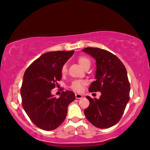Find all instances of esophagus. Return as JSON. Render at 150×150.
<instances>
[{"mask_svg":"<svg viewBox=\"0 0 150 150\" xmlns=\"http://www.w3.org/2000/svg\"><path fill=\"white\" fill-rule=\"evenodd\" d=\"M75 97H76V98H78V99H79V98H81L83 97V95H81V94L76 93L75 94Z\"/></svg>","mask_w":150,"mask_h":150,"instance_id":"34e87169","label":"esophagus"}]
</instances>
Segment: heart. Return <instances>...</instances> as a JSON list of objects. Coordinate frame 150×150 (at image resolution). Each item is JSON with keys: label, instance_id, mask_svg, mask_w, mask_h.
<instances>
[{"label": "heart", "instance_id": "b5f03b06", "mask_svg": "<svg viewBox=\"0 0 150 150\" xmlns=\"http://www.w3.org/2000/svg\"><path fill=\"white\" fill-rule=\"evenodd\" d=\"M78 63H79V65L82 67L83 69H85V67H87V66H90L91 65V60L87 56H80L78 57L77 59ZM67 71V65H63L61 69V72H62V75L66 74V73ZM85 82L82 80H76L74 81L72 83L71 85V88H72L73 91H76V92H81L84 89V87L85 86Z\"/></svg>", "mask_w": 150, "mask_h": 150}]
</instances>
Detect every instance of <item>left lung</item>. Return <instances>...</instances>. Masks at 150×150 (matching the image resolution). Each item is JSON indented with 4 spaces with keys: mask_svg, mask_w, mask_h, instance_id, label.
Masks as SVG:
<instances>
[{
    "mask_svg": "<svg viewBox=\"0 0 150 150\" xmlns=\"http://www.w3.org/2000/svg\"><path fill=\"white\" fill-rule=\"evenodd\" d=\"M83 52L96 60L95 81L90 92L100 91L98 99L89 100L84 113L87 120L98 128H108L118 122L130 99V85L125 66L112 53L98 47H86Z\"/></svg>",
    "mask_w": 150,
    "mask_h": 150,
    "instance_id": "1",
    "label": "left lung"
}]
</instances>
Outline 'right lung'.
Returning <instances> with one entry per match:
<instances>
[{
	"label": "right lung",
	"mask_w": 150,
	"mask_h": 150,
	"mask_svg": "<svg viewBox=\"0 0 150 150\" xmlns=\"http://www.w3.org/2000/svg\"><path fill=\"white\" fill-rule=\"evenodd\" d=\"M74 51L45 53L35 60L24 73L20 95L22 106L30 120L42 130H55L65 119L67 106L75 99L74 93L63 91L59 98L51 91L62 79V66Z\"/></svg>",
	"instance_id": "right-lung-1"
}]
</instances>
